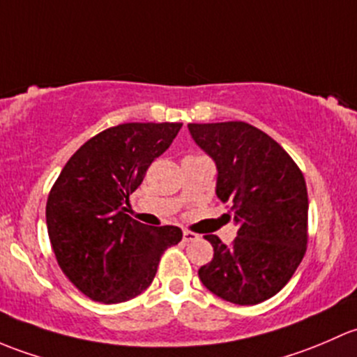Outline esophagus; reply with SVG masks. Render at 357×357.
Wrapping results in <instances>:
<instances>
[{
	"mask_svg": "<svg viewBox=\"0 0 357 357\" xmlns=\"http://www.w3.org/2000/svg\"><path fill=\"white\" fill-rule=\"evenodd\" d=\"M182 238H183V242H192V241H197V238H199V235L190 232V230H183Z\"/></svg>",
	"mask_w": 357,
	"mask_h": 357,
	"instance_id": "34e87169",
	"label": "esophagus"
}]
</instances>
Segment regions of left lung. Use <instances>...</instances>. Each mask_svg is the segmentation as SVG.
Wrapping results in <instances>:
<instances>
[{
	"instance_id": "obj_1",
	"label": "left lung",
	"mask_w": 357,
	"mask_h": 357,
	"mask_svg": "<svg viewBox=\"0 0 357 357\" xmlns=\"http://www.w3.org/2000/svg\"><path fill=\"white\" fill-rule=\"evenodd\" d=\"M189 130L215 160L216 196L238 227L229 245L206 235L215 255L199 268L201 282L229 303H263L287 285L306 255L303 172L277 141L245 122L189 123Z\"/></svg>"
}]
</instances>
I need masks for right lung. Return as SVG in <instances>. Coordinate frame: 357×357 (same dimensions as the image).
Masks as SVG:
<instances>
[{
  "label": "right lung",
  "instance_id": "add662e5",
  "mask_svg": "<svg viewBox=\"0 0 357 357\" xmlns=\"http://www.w3.org/2000/svg\"><path fill=\"white\" fill-rule=\"evenodd\" d=\"M182 123H120L91 137L51 187L46 223L65 277L89 299L116 304L151 285L160 258L182 241L174 225L148 227L127 215L128 196Z\"/></svg>",
  "mask_w": 357,
  "mask_h": 357
}]
</instances>
